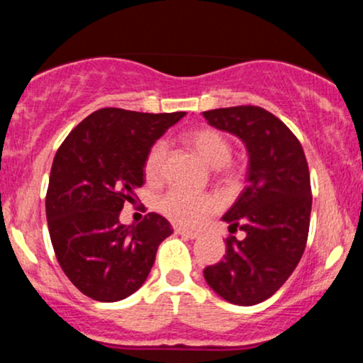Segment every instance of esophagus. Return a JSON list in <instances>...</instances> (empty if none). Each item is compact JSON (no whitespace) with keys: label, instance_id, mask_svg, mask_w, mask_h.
Segmentation results:
<instances>
[{"label":"esophagus","instance_id":"esophagus-1","mask_svg":"<svg viewBox=\"0 0 363 363\" xmlns=\"http://www.w3.org/2000/svg\"><path fill=\"white\" fill-rule=\"evenodd\" d=\"M176 234L177 235H182V237H187V239H196V237H198L199 234L198 232H194V230H187V228H176Z\"/></svg>","mask_w":363,"mask_h":363}]
</instances>
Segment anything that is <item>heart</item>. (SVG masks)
Wrapping results in <instances>:
<instances>
[{
  "mask_svg": "<svg viewBox=\"0 0 363 363\" xmlns=\"http://www.w3.org/2000/svg\"><path fill=\"white\" fill-rule=\"evenodd\" d=\"M186 141L211 167H220L227 176H234L235 170L227 164L232 157V143L222 131L213 128H201L187 133ZM169 147L164 140H158L148 150L145 158V176L150 182H157L164 172L165 158ZM218 206L215 196L208 193H193V191L174 187L158 199V210L174 223L194 227L199 225L208 215L213 213Z\"/></svg>",
  "mask_w": 363,
  "mask_h": 363,
  "instance_id": "obj_1",
  "label": "heart"
}]
</instances>
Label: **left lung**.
<instances>
[{
	"mask_svg": "<svg viewBox=\"0 0 363 363\" xmlns=\"http://www.w3.org/2000/svg\"><path fill=\"white\" fill-rule=\"evenodd\" d=\"M208 124L244 141L249 184L223 215L232 232L223 261L208 266L205 280L237 306L269 298L297 268L311 223V176L301 141L277 116L257 106L203 112Z\"/></svg>",
	"mask_w": 363,
	"mask_h": 363,
	"instance_id": "1",
	"label": "left lung"
}]
</instances>
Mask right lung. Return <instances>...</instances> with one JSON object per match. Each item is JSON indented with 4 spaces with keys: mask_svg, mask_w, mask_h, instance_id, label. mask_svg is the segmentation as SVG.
Instances as JSON below:
<instances>
[{
    "mask_svg": "<svg viewBox=\"0 0 363 363\" xmlns=\"http://www.w3.org/2000/svg\"><path fill=\"white\" fill-rule=\"evenodd\" d=\"M184 116L104 107L57 148L45 194L49 235L62 272L86 297L118 302L135 294L172 234L153 211L136 225L119 223V213L138 199L148 150Z\"/></svg>",
    "mask_w": 363,
    "mask_h": 363,
    "instance_id": "right-lung-1",
    "label": "right lung"
}]
</instances>
